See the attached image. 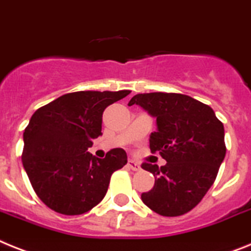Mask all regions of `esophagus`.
I'll return each instance as SVG.
<instances>
[{"instance_id":"1","label":"esophagus","mask_w":251,"mask_h":251,"mask_svg":"<svg viewBox=\"0 0 251 251\" xmlns=\"http://www.w3.org/2000/svg\"><path fill=\"white\" fill-rule=\"evenodd\" d=\"M127 166H129V168H131L132 171H139V170L142 168L138 162H135L134 159H129V162H127Z\"/></svg>"}]
</instances>
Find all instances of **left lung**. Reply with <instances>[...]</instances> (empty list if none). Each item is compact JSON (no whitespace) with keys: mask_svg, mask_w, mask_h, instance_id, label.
I'll list each match as a JSON object with an SVG mask.
<instances>
[{"mask_svg":"<svg viewBox=\"0 0 251 251\" xmlns=\"http://www.w3.org/2000/svg\"><path fill=\"white\" fill-rule=\"evenodd\" d=\"M132 104L155 119L149 148L167 162L162 167L142 165L155 176L154 187L142 194L143 203L161 216L187 213L213 185L225 159L223 124L209 106L185 94H136L129 102Z\"/></svg>","mask_w":251,"mask_h":251,"instance_id":"1","label":"left lung"}]
</instances>
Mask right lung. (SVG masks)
I'll list each match as a JSON object with an SVG mask.
<instances>
[{"mask_svg":"<svg viewBox=\"0 0 251 251\" xmlns=\"http://www.w3.org/2000/svg\"><path fill=\"white\" fill-rule=\"evenodd\" d=\"M129 90L75 92L61 96L31 116L24 131L23 166L38 198L66 216L83 214L100 203L116 170L127 163L121 148L106 158L88 151L102 135V115Z\"/></svg>","mask_w":251,"mask_h":251,"instance_id":"1","label":"right lung"}]
</instances>
